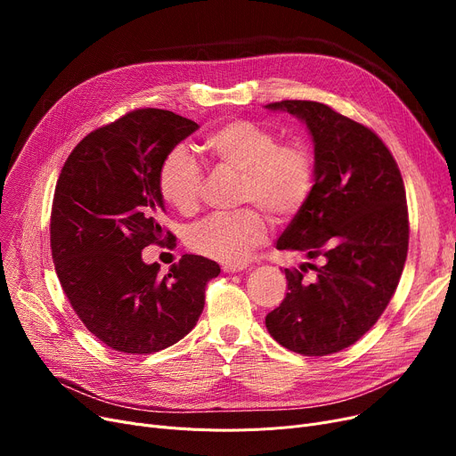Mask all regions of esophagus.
<instances>
[{"mask_svg": "<svg viewBox=\"0 0 456 456\" xmlns=\"http://www.w3.org/2000/svg\"><path fill=\"white\" fill-rule=\"evenodd\" d=\"M248 266L246 265H224L222 266V270L225 272V273H236V272H242V270H246Z\"/></svg>", "mask_w": 456, "mask_h": 456, "instance_id": "obj_1", "label": "esophagus"}]
</instances>
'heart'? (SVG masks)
<instances>
[{
    "mask_svg": "<svg viewBox=\"0 0 456 456\" xmlns=\"http://www.w3.org/2000/svg\"><path fill=\"white\" fill-rule=\"evenodd\" d=\"M203 148L222 167L242 175L240 201L253 203L273 222H289L305 207L314 188V157L301 140L279 142L273 129L251 119H231L214 127ZM162 200L181 214L196 212L203 190V170L177 146L159 166ZM266 218L256 208L212 214L186 231V244L203 256L240 265L266 240Z\"/></svg>",
    "mask_w": 456,
    "mask_h": 456,
    "instance_id": "1",
    "label": "heart"
}]
</instances>
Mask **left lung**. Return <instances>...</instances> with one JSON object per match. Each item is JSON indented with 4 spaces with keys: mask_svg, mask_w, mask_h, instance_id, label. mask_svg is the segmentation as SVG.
Wrapping results in <instances>:
<instances>
[{
    "mask_svg": "<svg viewBox=\"0 0 456 456\" xmlns=\"http://www.w3.org/2000/svg\"><path fill=\"white\" fill-rule=\"evenodd\" d=\"M306 126L314 143V188L277 249L322 258L286 268L289 292L266 316L282 347L306 356L342 351L368 332L390 303L409 251V212L399 167L368 127L316 102L266 105ZM306 267L317 279L303 280Z\"/></svg>",
    "mask_w": 456,
    "mask_h": 456,
    "instance_id": "left-lung-1",
    "label": "left lung"
}]
</instances>
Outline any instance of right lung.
<instances>
[{
	"instance_id": "right-lung-1",
	"label": "right lung",
	"mask_w": 456,
	"mask_h": 456,
	"mask_svg": "<svg viewBox=\"0 0 456 456\" xmlns=\"http://www.w3.org/2000/svg\"><path fill=\"white\" fill-rule=\"evenodd\" d=\"M200 126L162 109H138L86 134L66 159L52 208V256L85 327L114 351L148 354L184 338L220 266L183 255L166 275L142 249L174 240L160 220L159 166Z\"/></svg>"
}]
</instances>
